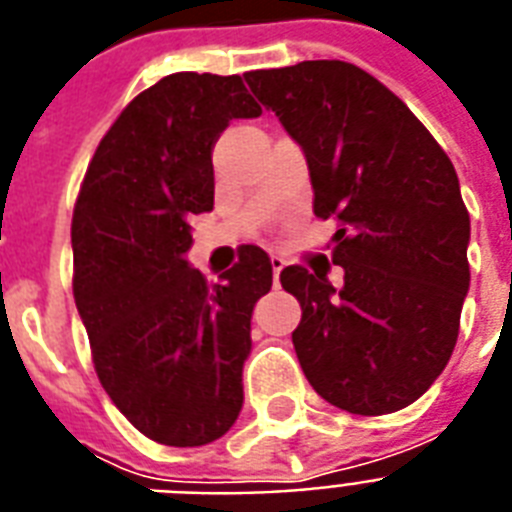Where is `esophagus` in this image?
<instances>
[{"instance_id":"34e87169","label":"esophagus","mask_w":512,"mask_h":512,"mask_svg":"<svg viewBox=\"0 0 512 512\" xmlns=\"http://www.w3.org/2000/svg\"><path fill=\"white\" fill-rule=\"evenodd\" d=\"M269 264H272V272H275V285H277V280H280V269L285 267V261L272 253V256H269Z\"/></svg>"}]
</instances>
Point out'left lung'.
I'll return each mask as SVG.
<instances>
[{
  "label": "left lung",
  "mask_w": 512,
  "mask_h": 512,
  "mask_svg": "<svg viewBox=\"0 0 512 512\" xmlns=\"http://www.w3.org/2000/svg\"><path fill=\"white\" fill-rule=\"evenodd\" d=\"M301 146L315 216H336L344 285L285 267L301 304L293 347L331 406L379 417L422 398L449 363L470 288V216L457 170L398 95L344 61L248 71Z\"/></svg>",
  "instance_id": "8db88e82"
}]
</instances>
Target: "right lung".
Masks as SVG:
<instances>
[{
  "label": "right lung",
  "instance_id": "add662e5",
  "mask_svg": "<svg viewBox=\"0 0 512 512\" xmlns=\"http://www.w3.org/2000/svg\"><path fill=\"white\" fill-rule=\"evenodd\" d=\"M261 106L243 79L178 71L136 95L87 165L71 221L74 301L95 374L130 425L205 446L235 425L253 304L272 264L245 245L208 283L189 267V219L213 211V146Z\"/></svg>",
  "mask_w": 512,
  "mask_h": 512
}]
</instances>
